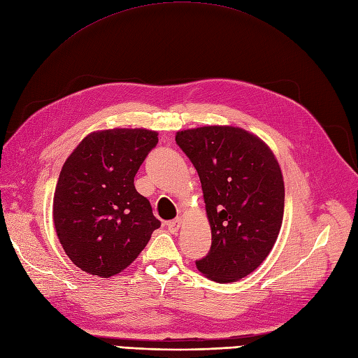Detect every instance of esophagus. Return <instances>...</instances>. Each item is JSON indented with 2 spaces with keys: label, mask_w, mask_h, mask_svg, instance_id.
<instances>
[{
  "label": "esophagus",
  "mask_w": 358,
  "mask_h": 358,
  "mask_svg": "<svg viewBox=\"0 0 358 358\" xmlns=\"http://www.w3.org/2000/svg\"><path fill=\"white\" fill-rule=\"evenodd\" d=\"M166 226L171 232H178V229L181 227V218H176V220L166 223Z\"/></svg>",
  "instance_id": "obj_1"
}]
</instances>
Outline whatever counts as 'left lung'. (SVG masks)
<instances>
[{
	"label": "left lung",
	"instance_id": "1",
	"mask_svg": "<svg viewBox=\"0 0 358 358\" xmlns=\"http://www.w3.org/2000/svg\"><path fill=\"white\" fill-rule=\"evenodd\" d=\"M176 141L198 171L211 227L208 256L196 268L234 282L269 256L282 224L284 178L269 145L238 126L178 131Z\"/></svg>",
	"mask_w": 358,
	"mask_h": 358
}]
</instances>
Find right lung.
Returning <instances> with one entry per match:
<instances>
[{
    "instance_id": "obj_1",
    "label": "right lung",
    "mask_w": 358,
    "mask_h": 358,
    "mask_svg": "<svg viewBox=\"0 0 358 358\" xmlns=\"http://www.w3.org/2000/svg\"><path fill=\"white\" fill-rule=\"evenodd\" d=\"M156 131L114 128L85 136L56 182L53 223L66 256L82 271L110 278L140 256L160 222L134 186Z\"/></svg>"
}]
</instances>
